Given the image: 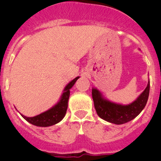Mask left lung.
<instances>
[{
	"instance_id": "obj_1",
	"label": "left lung",
	"mask_w": 161,
	"mask_h": 161,
	"mask_svg": "<svg viewBox=\"0 0 161 161\" xmlns=\"http://www.w3.org/2000/svg\"><path fill=\"white\" fill-rule=\"evenodd\" d=\"M149 90L150 82L148 81L143 93L129 105H121L109 102L105 99L100 91L95 88L92 89V96L98 116L109 123L120 125L128 123L140 114L147 104Z\"/></svg>"
}]
</instances>
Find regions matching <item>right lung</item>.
Returning a JSON list of instances; mask_svg holds the SVG:
<instances>
[{"mask_svg":"<svg viewBox=\"0 0 161 161\" xmlns=\"http://www.w3.org/2000/svg\"><path fill=\"white\" fill-rule=\"evenodd\" d=\"M78 78L79 76L72 80V81H70L66 85L64 90V92L61 96L60 100L57 104H55L53 107L40 114L36 115L35 117H25L22 114V117L27 121L28 123L35 126H42V127L52 126V125L59 123L65 116L67 109H68V102L69 96H70V89L73 86L74 84L76 83Z\"/></svg>","mask_w":161,"mask_h":161,"instance_id":"right-lung-1","label":"right lung"}]
</instances>
